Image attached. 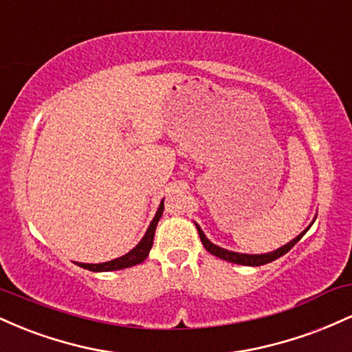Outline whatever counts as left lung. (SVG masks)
Masks as SVG:
<instances>
[{
	"mask_svg": "<svg viewBox=\"0 0 352 352\" xmlns=\"http://www.w3.org/2000/svg\"><path fill=\"white\" fill-rule=\"evenodd\" d=\"M197 230H199V235H200V240L201 243H204L205 250H207L208 253L215 254V256L221 258V260L225 261H230V263H236V265H245V266H261V265H266V263H272V261L278 260V258L283 256V254H286L289 252V250L293 248L294 245L298 243V241L301 240L302 235H305L306 232H308L309 227L305 230V232L301 233V235H298L294 240L289 241V243H286L285 246H281V248H278L276 252H272V253H265V254H243V253H235V252H228V250L225 248H220V246L213 245L212 241L208 240L207 236L204 235V232H201L199 225H197Z\"/></svg>",
	"mask_w": 352,
	"mask_h": 352,
	"instance_id": "left-lung-1",
	"label": "left lung"
}]
</instances>
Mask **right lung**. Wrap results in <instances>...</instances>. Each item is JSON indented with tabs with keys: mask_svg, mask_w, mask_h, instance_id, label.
Returning a JSON list of instances; mask_svg holds the SVG:
<instances>
[{
	"mask_svg": "<svg viewBox=\"0 0 352 352\" xmlns=\"http://www.w3.org/2000/svg\"><path fill=\"white\" fill-rule=\"evenodd\" d=\"M164 212V200L160 204L159 210H157L155 217H153L151 227H148L145 236L140 240V243L135 246L134 250H131L127 254L124 256L117 258V260L107 261V263H98V265H87V263H78L80 268L89 270V272H114V270H124V268H131V266H135L139 263H142L145 258L148 256V252H151L152 245H153V235H155V228L157 223H159L160 217H162Z\"/></svg>",
	"mask_w": 352,
	"mask_h": 352,
	"instance_id": "right-lung-1",
	"label": "right lung"
}]
</instances>
